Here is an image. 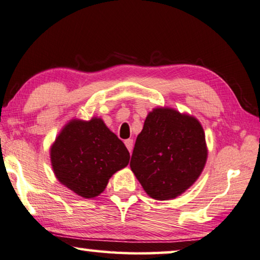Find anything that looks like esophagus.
Segmentation results:
<instances>
[{
	"mask_svg": "<svg viewBox=\"0 0 260 260\" xmlns=\"http://www.w3.org/2000/svg\"><path fill=\"white\" fill-rule=\"evenodd\" d=\"M124 144H125V146H126L127 150H129V152H130V153L133 152V147H134V140H133V139H126L125 142H124Z\"/></svg>",
	"mask_w": 260,
	"mask_h": 260,
	"instance_id": "34e87169",
	"label": "esophagus"
}]
</instances>
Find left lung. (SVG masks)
<instances>
[{"mask_svg":"<svg viewBox=\"0 0 260 260\" xmlns=\"http://www.w3.org/2000/svg\"><path fill=\"white\" fill-rule=\"evenodd\" d=\"M206 159L205 134L197 118L165 107L148 113L130 167L150 197L168 201L197 181Z\"/></svg>","mask_w":260,"mask_h":260,"instance_id":"left-lung-1","label":"left lung"}]
</instances>
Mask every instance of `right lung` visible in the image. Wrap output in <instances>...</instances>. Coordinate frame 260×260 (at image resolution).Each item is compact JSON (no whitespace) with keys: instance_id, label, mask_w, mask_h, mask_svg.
<instances>
[{"instance_id":"add662e5","label":"right lung","mask_w":260,"mask_h":260,"mask_svg":"<svg viewBox=\"0 0 260 260\" xmlns=\"http://www.w3.org/2000/svg\"><path fill=\"white\" fill-rule=\"evenodd\" d=\"M124 144L101 118L72 120L50 147V161L57 180L83 198L106 189L109 178L129 164Z\"/></svg>"}]
</instances>
